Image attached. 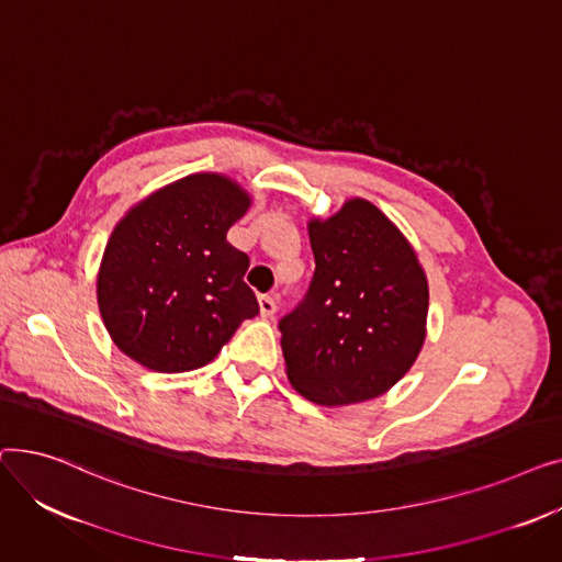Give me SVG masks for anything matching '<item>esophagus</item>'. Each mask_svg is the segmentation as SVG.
Masks as SVG:
<instances>
[{
  "label": "esophagus",
  "mask_w": 562,
  "mask_h": 562,
  "mask_svg": "<svg viewBox=\"0 0 562 562\" xmlns=\"http://www.w3.org/2000/svg\"><path fill=\"white\" fill-rule=\"evenodd\" d=\"M278 312V303L273 296H259V314L263 318H271Z\"/></svg>",
  "instance_id": "1"
}]
</instances>
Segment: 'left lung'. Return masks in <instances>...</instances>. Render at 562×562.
<instances>
[{"label":"left lung","mask_w":562,"mask_h":562,"mask_svg":"<svg viewBox=\"0 0 562 562\" xmlns=\"http://www.w3.org/2000/svg\"><path fill=\"white\" fill-rule=\"evenodd\" d=\"M314 278L280 321L286 378L318 405L392 390L426 339L428 280L403 232L362 198L307 223Z\"/></svg>","instance_id":"8db88e82"}]
</instances>
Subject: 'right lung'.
<instances>
[{
    "instance_id": "obj_1",
    "label": "right lung",
    "mask_w": 562,
    "mask_h": 562,
    "mask_svg": "<svg viewBox=\"0 0 562 562\" xmlns=\"http://www.w3.org/2000/svg\"><path fill=\"white\" fill-rule=\"evenodd\" d=\"M248 206L250 195L229 177L195 172L147 195L113 227L98 305L125 356L157 373L193 371L259 314L244 282L250 259L227 241Z\"/></svg>"
}]
</instances>
